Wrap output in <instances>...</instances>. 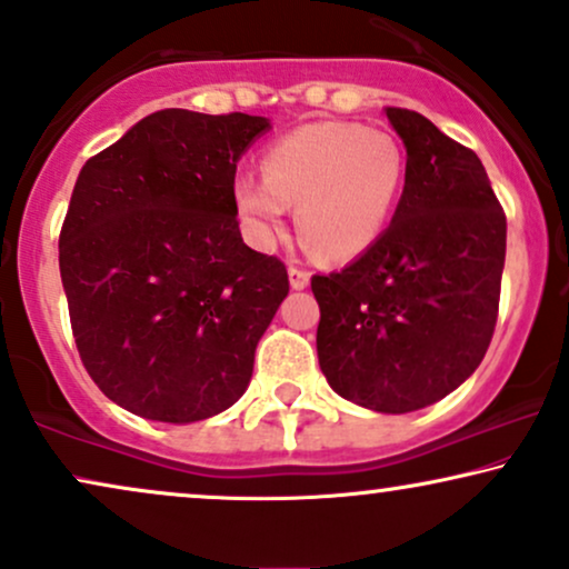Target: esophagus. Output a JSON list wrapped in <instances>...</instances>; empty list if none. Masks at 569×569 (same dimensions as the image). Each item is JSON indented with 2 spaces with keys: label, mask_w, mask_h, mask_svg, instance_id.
Instances as JSON below:
<instances>
[{
  "label": "esophagus",
  "mask_w": 569,
  "mask_h": 569,
  "mask_svg": "<svg viewBox=\"0 0 569 569\" xmlns=\"http://www.w3.org/2000/svg\"><path fill=\"white\" fill-rule=\"evenodd\" d=\"M290 284L292 290H303V287H308V271L300 269V266H290Z\"/></svg>",
  "instance_id": "34e87169"
}]
</instances>
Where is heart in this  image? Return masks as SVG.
Segmentation results:
<instances>
[{
    "label": "heart",
    "mask_w": 569,
    "mask_h": 569,
    "mask_svg": "<svg viewBox=\"0 0 569 569\" xmlns=\"http://www.w3.org/2000/svg\"><path fill=\"white\" fill-rule=\"evenodd\" d=\"M263 177L240 173L234 202L263 248L296 206L300 234L327 261H348L377 242L406 177L401 144L359 123H308L266 147Z\"/></svg>",
    "instance_id": "1"
}]
</instances>
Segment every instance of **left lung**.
<instances>
[{"label": "left lung", "mask_w": 569, "mask_h": 569, "mask_svg": "<svg viewBox=\"0 0 569 569\" xmlns=\"http://www.w3.org/2000/svg\"><path fill=\"white\" fill-rule=\"evenodd\" d=\"M406 147L390 227L342 271L311 279L319 367L363 409H425L480 367L499 317L507 216L480 158L425 116L388 108Z\"/></svg>", "instance_id": "left-lung-1"}]
</instances>
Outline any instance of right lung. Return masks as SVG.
Returning <instances> with one entry per match:
<instances>
[{"label": "right lung", "instance_id": "obj_1", "mask_svg": "<svg viewBox=\"0 0 569 569\" xmlns=\"http://www.w3.org/2000/svg\"><path fill=\"white\" fill-rule=\"evenodd\" d=\"M269 118L168 108L87 160L60 231L76 348L110 401L187 425L248 390L256 346L290 292L242 242L237 160Z\"/></svg>", "mask_w": 569, "mask_h": 569}]
</instances>
